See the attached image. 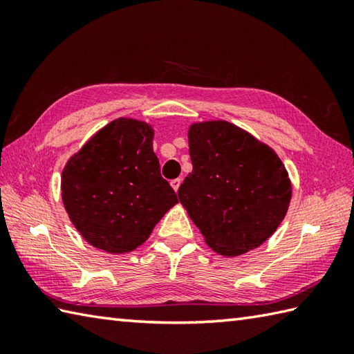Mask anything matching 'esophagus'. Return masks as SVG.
<instances>
[{
    "label": "esophagus",
    "mask_w": 354,
    "mask_h": 354,
    "mask_svg": "<svg viewBox=\"0 0 354 354\" xmlns=\"http://www.w3.org/2000/svg\"><path fill=\"white\" fill-rule=\"evenodd\" d=\"M170 185L173 187V190L178 192L179 185H181V179H179V178H176V179H171V181H170Z\"/></svg>",
    "instance_id": "34e87169"
}]
</instances>
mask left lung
<instances>
[{"mask_svg": "<svg viewBox=\"0 0 354 354\" xmlns=\"http://www.w3.org/2000/svg\"><path fill=\"white\" fill-rule=\"evenodd\" d=\"M189 152L193 170L178 196L207 245L236 257L266 242L292 198L274 149L236 124L212 120L189 127Z\"/></svg>", "mask_w": 354, "mask_h": 354, "instance_id": "1", "label": "left lung"}]
</instances>
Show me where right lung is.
Here are the masks:
<instances>
[{"label": "right lung", "instance_id": "right-lung-1", "mask_svg": "<svg viewBox=\"0 0 354 354\" xmlns=\"http://www.w3.org/2000/svg\"><path fill=\"white\" fill-rule=\"evenodd\" d=\"M152 126L117 118L93 135L62 170V201L89 245L111 254L131 252L178 204L161 176Z\"/></svg>", "mask_w": 354, "mask_h": 354}]
</instances>
